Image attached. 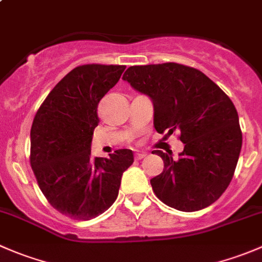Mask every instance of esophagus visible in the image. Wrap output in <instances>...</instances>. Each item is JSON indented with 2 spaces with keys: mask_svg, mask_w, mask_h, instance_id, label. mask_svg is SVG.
<instances>
[{
  "mask_svg": "<svg viewBox=\"0 0 262 262\" xmlns=\"http://www.w3.org/2000/svg\"><path fill=\"white\" fill-rule=\"evenodd\" d=\"M146 153L144 152H141V153H136V160H143L144 157H146Z\"/></svg>",
  "mask_w": 262,
  "mask_h": 262,
  "instance_id": "esophagus-1",
  "label": "esophagus"
}]
</instances>
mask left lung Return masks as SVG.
Segmentation results:
<instances>
[{
  "label": "left lung",
  "instance_id": "8db88e82",
  "mask_svg": "<svg viewBox=\"0 0 262 262\" xmlns=\"http://www.w3.org/2000/svg\"><path fill=\"white\" fill-rule=\"evenodd\" d=\"M123 80L150 97L156 130L166 136L180 130L185 144L179 158L152 152L165 163L150 180L156 196L181 212L209 207L228 187L241 152L233 102L204 73L179 63L133 66Z\"/></svg>",
  "mask_w": 262,
  "mask_h": 262
}]
</instances>
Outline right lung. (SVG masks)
Wrapping results in <instances>:
<instances>
[{"instance_id": "1", "label": "right lung", "mask_w": 262, "mask_h": 262, "mask_svg": "<svg viewBox=\"0 0 262 262\" xmlns=\"http://www.w3.org/2000/svg\"><path fill=\"white\" fill-rule=\"evenodd\" d=\"M125 66L84 64L66 75L40 105L30 130V165L39 187L58 212L89 221L118 198L130 149L92 157L97 105L115 86Z\"/></svg>"}]
</instances>
